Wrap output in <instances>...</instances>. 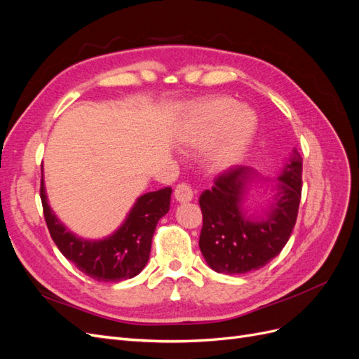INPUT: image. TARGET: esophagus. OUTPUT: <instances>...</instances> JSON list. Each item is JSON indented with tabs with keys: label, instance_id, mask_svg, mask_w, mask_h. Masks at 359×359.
Returning a JSON list of instances; mask_svg holds the SVG:
<instances>
[{
	"label": "esophagus",
	"instance_id": "obj_1",
	"mask_svg": "<svg viewBox=\"0 0 359 359\" xmlns=\"http://www.w3.org/2000/svg\"><path fill=\"white\" fill-rule=\"evenodd\" d=\"M173 194H175V199L178 202H190L193 199V190L190 187V184L187 182H181L178 184V186L175 187V191H173Z\"/></svg>",
	"mask_w": 359,
	"mask_h": 359
}]
</instances>
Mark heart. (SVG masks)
<instances>
[{"label":"heart","mask_w":359,"mask_h":359,"mask_svg":"<svg viewBox=\"0 0 359 359\" xmlns=\"http://www.w3.org/2000/svg\"><path fill=\"white\" fill-rule=\"evenodd\" d=\"M255 130L256 116L252 111L240 107L229 97H217L194 107L182 127L181 139L189 147L205 148L222 134L212 147L210 165L212 169H226L244 157Z\"/></svg>","instance_id":"obj_1"}]
</instances>
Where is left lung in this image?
Returning a JSON list of instances; mask_svg holds the SVG:
<instances>
[{
    "label": "left lung",
    "instance_id": "1",
    "mask_svg": "<svg viewBox=\"0 0 359 359\" xmlns=\"http://www.w3.org/2000/svg\"><path fill=\"white\" fill-rule=\"evenodd\" d=\"M255 178L250 168L236 166L220 173L211 190H205L199 205L203 224L201 252L214 271L222 274H245L265 266L289 241L302 190V157L293 149L281 170L276 201L262 219H252L243 210L247 186Z\"/></svg>",
    "mask_w": 359,
    "mask_h": 359
}]
</instances>
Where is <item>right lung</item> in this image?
Wrapping results in <instances>:
<instances>
[{
	"mask_svg": "<svg viewBox=\"0 0 359 359\" xmlns=\"http://www.w3.org/2000/svg\"><path fill=\"white\" fill-rule=\"evenodd\" d=\"M170 194V187L142 194L116 232L104 240L90 241L67 231L52 212L43 178L40 187L43 214L53 243L76 268L97 281L133 278L145 268L156 226L169 211Z\"/></svg>",
	"mask_w": 359,
	"mask_h": 359,
	"instance_id": "right-lung-1",
	"label": "right lung"
}]
</instances>
